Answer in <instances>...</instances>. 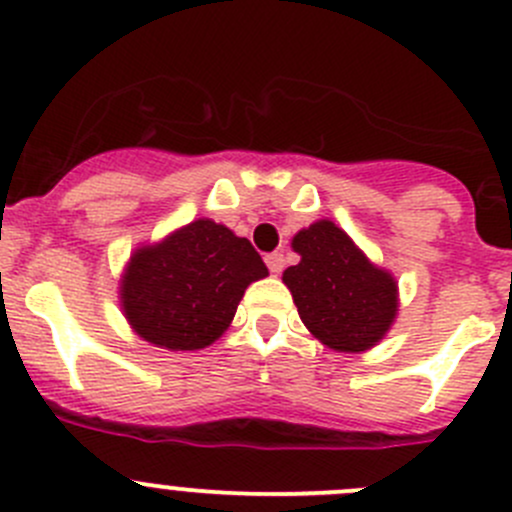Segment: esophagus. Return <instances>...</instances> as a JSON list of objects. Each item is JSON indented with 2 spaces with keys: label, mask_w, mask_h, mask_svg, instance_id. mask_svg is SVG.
Listing matches in <instances>:
<instances>
[{
  "label": "esophagus",
  "mask_w": 512,
  "mask_h": 512,
  "mask_svg": "<svg viewBox=\"0 0 512 512\" xmlns=\"http://www.w3.org/2000/svg\"><path fill=\"white\" fill-rule=\"evenodd\" d=\"M267 267H270V272H275V275H280L282 270H285V255L282 252H270V255L265 257Z\"/></svg>",
  "instance_id": "obj_1"
}]
</instances>
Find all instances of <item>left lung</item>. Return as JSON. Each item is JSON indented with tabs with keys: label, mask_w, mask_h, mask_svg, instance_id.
Segmentation results:
<instances>
[{
	"label": "left lung",
	"mask_w": 512,
	"mask_h": 512,
	"mask_svg": "<svg viewBox=\"0 0 512 512\" xmlns=\"http://www.w3.org/2000/svg\"><path fill=\"white\" fill-rule=\"evenodd\" d=\"M299 265L282 280L309 332L337 352L374 347L396 317V282L371 265L344 230L329 220L309 225L292 240Z\"/></svg>",
	"instance_id": "obj_1"
}]
</instances>
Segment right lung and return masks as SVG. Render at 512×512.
Returning a JSON list of instances; mask_svg holds the SVG:
<instances>
[{
    "instance_id": "add662e5",
    "label": "right lung",
    "mask_w": 512,
    "mask_h": 512,
    "mask_svg": "<svg viewBox=\"0 0 512 512\" xmlns=\"http://www.w3.org/2000/svg\"><path fill=\"white\" fill-rule=\"evenodd\" d=\"M262 277L267 267L250 240L213 220H195L131 257L121 299L146 342L193 352L230 327L247 285Z\"/></svg>"
}]
</instances>
